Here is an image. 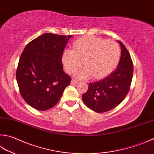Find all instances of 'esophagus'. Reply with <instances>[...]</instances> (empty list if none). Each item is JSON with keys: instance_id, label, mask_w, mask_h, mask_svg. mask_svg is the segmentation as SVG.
Instances as JSON below:
<instances>
[{"instance_id": "1", "label": "esophagus", "mask_w": 154, "mask_h": 154, "mask_svg": "<svg viewBox=\"0 0 154 154\" xmlns=\"http://www.w3.org/2000/svg\"><path fill=\"white\" fill-rule=\"evenodd\" d=\"M78 82V81L75 79H72L71 80V85H75V84H77Z\"/></svg>"}]
</instances>
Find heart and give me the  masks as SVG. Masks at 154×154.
Segmentation results:
<instances>
[{"mask_svg":"<svg viewBox=\"0 0 154 154\" xmlns=\"http://www.w3.org/2000/svg\"><path fill=\"white\" fill-rule=\"evenodd\" d=\"M72 50H65L62 62L66 71L74 74L83 64L86 67L78 72L76 76L86 79L94 76L102 78L114 70L120 59L119 46L111 39L87 36L73 43Z\"/></svg>","mask_w":154,"mask_h":154,"instance_id":"1","label":"heart"}]
</instances>
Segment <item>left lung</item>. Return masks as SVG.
I'll return each mask as SVG.
<instances>
[{
    "label": "left lung",
    "mask_w": 154,
    "mask_h": 154,
    "mask_svg": "<svg viewBox=\"0 0 154 154\" xmlns=\"http://www.w3.org/2000/svg\"><path fill=\"white\" fill-rule=\"evenodd\" d=\"M121 54L117 68L106 78L90 83L88 91L83 94L84 103L97 112H104L118 106L125 98L131 86L133 66L129 51L122 42Z\"/></svg>",
    "instance_id": "obj_1"
}]
</instances>
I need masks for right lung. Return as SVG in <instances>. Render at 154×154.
I'll return each mask as SVG.
<instances>
[{
  "instance_id": "add662e5",
  "label": "right lung",
  "mask_w": 154,
  "mask_h": 154,
  "mask_svg": "<svg viewBox=\"0 0 154 154\" xmlns=\"http://www.w3.org/2000/svg\"><path fill=\"white\" fill-rule=\"evenodd\" d=\"M72 35L44 33L26 45L16 72L20 93L29 105L39 111L54 106L69 85L63 70L62 55Z\"/></svg>"
}]
</instances>
